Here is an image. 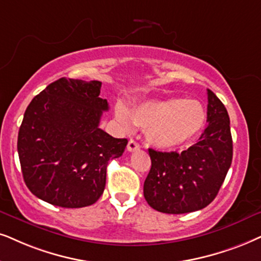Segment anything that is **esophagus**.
Masks as SVG:
<instances>
[{
  "label": "esophagus",
  "instance_id": "esophagus-1",
  "mask_svg": "<svg viewBox=\"0 0 261 261\" xmlns=\"http://www.w3.org/2000/svg\"><path fill=\"white\" fill-rule=\"evenodd\" d=\"M137 149H140V144H138L137 142L135 141V140H130V141H128V143H127V150H128V151H135V150H137Z\"/></svg>",
  "mask_w": 261,
  "mask_h": 261
}]
</instances>
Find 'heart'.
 <instances>
[{
    "mask_svg": "<svg viewBox=\"0 0 261 261\" xmlns=\"http://www.w3.org/2000/svg\"><path fill=\"white\" fill-rule=\"evenodd\" d=\"M115 114L126 130H133L135 125L146 128L148 141L164 149L187 143L206 121V111L200 102L179 97L142 102L131 112L119 105Z\"/></svg>",
    "mask_w": 261,
    "mask_h": 261,
    "instance_id": "obj_1",
    "label": "heart"
}]
</instances>
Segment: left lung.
I'll return each mask as SVG.
<instances>
[{
  "instance_id": "1",
  "label": "left lung",
  "mask_w": 261,
  "mask_h": 261,
  "mask_svg": "<svg viewBox=\"0 0 261 261\" xmlns=\"http://www.w3.org/2000/svg\"><path fill=\"white\" fill-rule=\"evenodd\" d=\"M207 126L199 142L180 151L149 148L151 167L144 180V199L151 208L169 214L202 210L216 199L232 161L229 114L207 90Z\"/></svg>"
}]
</instances>
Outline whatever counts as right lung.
Returning a JSON list of instances; mask_svg holds the SVG:
<instances>
[{"instance_id":"obj_1","label":"right lung","mask_w":261,"mask_h":261,"mask_svg":"<svg viewBox=\"0 0 261 261\" xmlns=\"http://www.w3.org/2000/svg\"><path fill=\"white\" fill-rule=\"evenodd\" d=\"M101 82L60 78L26 108L19 128L18 154L30 191L65 208L90 206L106 186L107 165L123 155L126 138L98 127L108 102Z\"/></svg>"}]
</instances>
